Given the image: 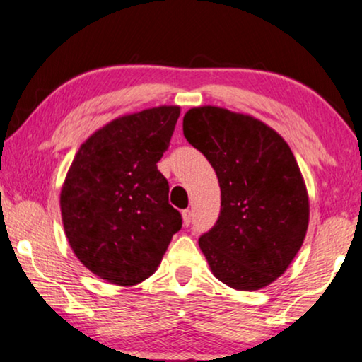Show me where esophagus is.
I'll use <instances>...</instances> for the list:
<instances>
[{"label": "esophagus", "instance_id": "34e87169", "mask_svg": "<svg viewBox=\"0 0 362 362\" xmlns=\"http://www.w3.org/2000/svg\"><path fill=\"white\" fill-rule=\"evenodd\" d=\"M191 220H192V212L189 211V209H186V211H182V222H185L186 227H189Z\"/></svg>", "mask_w": 362, "mask_h": 362}]
</instances>
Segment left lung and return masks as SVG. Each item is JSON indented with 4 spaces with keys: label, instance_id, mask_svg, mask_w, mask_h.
I'll list each match as a JSON object with an SVG mask.
<instances>
[{
    "label": "left lung",
    "instance_id": "left-lung-1",
    "mask_svg": "<svg viewBox=\"0 0 362 362\" xmlns=\"http://www.w3.org/2000/svg\"><path fill=\"white\" fill-rule=\"evenodd\" d=\"M182 132L218 177V218L199 238L214 276L238 291L271 284L308 227L307 189L289 145L261 120L216 106L189 109Z\"/></svg>",
    "mask_w": 362,
    "mask_h": 362
}]
</instances>
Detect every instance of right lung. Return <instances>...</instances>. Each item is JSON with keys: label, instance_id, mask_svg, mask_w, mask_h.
I'll return each instance as SVG.
<instances>
[{"label": "right lung", "instance_id": "obj_1", "mask_svg": "<svg viewBox=\"0 0 362 362\" xmlns=\"http://www.w3.org/2000/svg\"><path fill=\"white\" fill-rule=\"evenodd\" d=\"M177 106L119 117L94 132L73 160L60 194L68 242L93 274L135 286L158 268L182 227L156 163L170 146Z\"/></svg>", "mask_w": 362, "mask_h": 362}]
</instances>
